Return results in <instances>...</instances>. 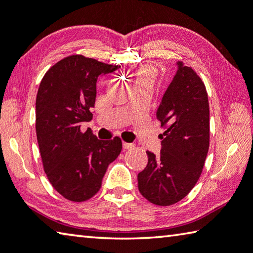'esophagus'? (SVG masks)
<instances>
[{"label":"esophagus","mask_w":253,"mask_h":253,"mask_svg":"<svg viewBox=\"0 0 253 253\" xmlns=\"http://www.w3.org/2000/svg\"><path fill=\"white\" fill-rule=\"evenodd\" d=\"M123 147H124V150H130V148L134 147V145H133V144L123 142Z\"/></svg>","instance_id":"1"}]
</instances>
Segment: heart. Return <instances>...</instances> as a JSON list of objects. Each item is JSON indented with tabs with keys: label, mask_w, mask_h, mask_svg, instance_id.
<instances>
[{
	"label": "heart",
	"mask_w": 253,
	"mask_h": 253,
	"mask_svg": "<svg viewBox=\"0 0 253 253\" xmlns=\"http://www.w3.org/2000/svg\"><path fill=\"white\" fill-rule=\"evenodd\" d=\"M130 79L134 89H145L152 92L159 82V73L154 67L143 65L131 72Z\"/></svg>",
	"instance_id": "b5f03b06"
}]
</instances>
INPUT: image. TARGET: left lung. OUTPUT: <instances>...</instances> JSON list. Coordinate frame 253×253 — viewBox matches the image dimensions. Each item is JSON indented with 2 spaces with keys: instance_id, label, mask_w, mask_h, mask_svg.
I'll use <instances>...</instances> for the list:
<instances>
[{
  "instance_id": "1",
  "label": "left lung",
  "mask_w": 253,
  "mask_h": 253,
  "mask_svg": "<svg viewBox=\"0 0 253 253\" xmlns=\"http://www.w3.org/2000/svg\"><path fill=\"white\" fill-rule=\"evenodd\" d=\"M179 69L164 93L156 118L160 156L146 152L148 162L137 175L144 198L159 206H170L189 194L203 172L210 148V105L206 86L199 75L178 63Z\"/></svg>"
}]
</instances>
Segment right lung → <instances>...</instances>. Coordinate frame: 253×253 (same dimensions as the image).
Segmentation results:
<instances>
[{
  "label": "right lung",
  "instance_id": "add662e5",
  "mask_svg": "<svg viewBox=\"0 0 253 253\" xmlns=\"http://www.w3.org/2000/svg\"><path fill=\"white\" fill-rule=\"evenodd\" d=\"M120 65L71 55L54 64L36 99V133L43 171L54 189L74 203L89 200L101 188L109 164L122 152V139L101 141L81 124L92 119L100 75Z\"/></svg>",
  "mask_w": 253,
  "mask_h": 253
}]
</instances>
